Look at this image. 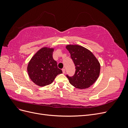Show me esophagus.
<instances>
[{
	"mask_svg": "<svg viewBox=\"0 0 128 128\" xmlns=\"http://www.w3.org/2000/svg\"><path fill=\"white\" fill-rule=\"evenodd\" d=\"M62 72H63L64 74L65 73V69H64V68H63L62 69Z\"/></svg>",
	"mask_w": 128,
	"mask_h": 128,
	"instance_id": "1",
	"label": "esophagus"
}]
</instances>
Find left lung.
Here are the masks:
<instances>
[{
    "label": "left lung",
    "instance_id": "obj_1",
    "mask_svg": "<svg viewBox=\"0 0 128 128\" xmlns=\"http://www.w3.org/2000/svg\"><path fill=\"white\" fill-rule=\"evenodd\" d=\"M66 48L75 64V72L72 76L66 75L72 86L84 89L90 87L98 78L100 65L93 53L83 46L68 45Z\"/></svg>",
    "mask_w": 128,
    "mask_h": 128
}]
</instances>
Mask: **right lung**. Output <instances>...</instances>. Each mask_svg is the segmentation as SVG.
I'll return each mask as SVG.
<instances>
[{"label":"right lung","mask_w":128,"mask_h":128,"mask_svg":"<svg viewBox=\"0 0 128 128\" xmlns=\"http://www.w3.org/2000/svg\"><path fill=\"white\" fill-rule=\"evenodd\" d=\"M53 48H43L30 60L27 67L30 78L40 86L51 84L56 76L62 73L53 59Z\"/></svg>","instance_id":"obj_1"}]
</instances>
